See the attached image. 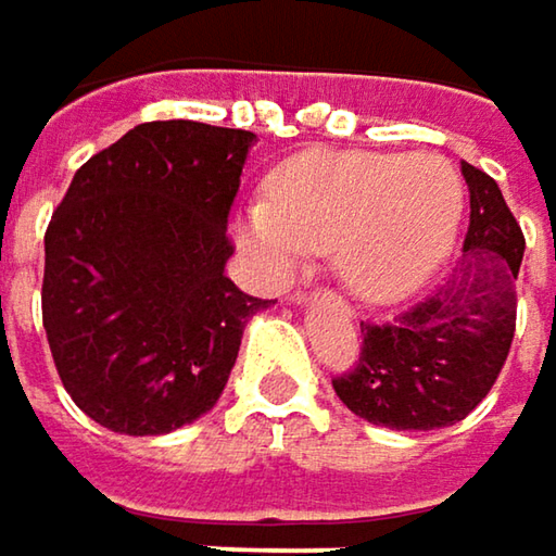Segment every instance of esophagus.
Returning <instances> with one entry per match:
<instances>
[{
	"label": "esophagus",
	"mask_w": 556,
	"mask_h": 556,
	"mask_svg": "<svg viewBox=\"0 0 556 556\" xmlns=\"http://www.w3.org/2000/svg\"><path fill=\"white\" fill-rule=\"evenodd\" d=\"M294 300H298V303H306L309 298H306V294H300V291H298V294H294ZM348 313H351V309H348Z\"/></svg>",
	"instance_id": "1"
}]
</instances>
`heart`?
I'll list each match as a JSON object with an SVG mask.
<instances>
[{
  "instance_id": "obj_1",
  "label": "heart",
  "mask_w": 556,
  "mask_h": 556,
  "mask_svg": "<svg viewBox=\"0 0 556 556\" xmlns=\"http://www.w3.org/2000/svg\"><path fill=\"white\" fill-rule=\"evenodd\" d=\"M268 202L240 220V240L268 271L288 278L313 253H332L357 298H408L456 243L465 192L437 154L313 148L285 161Z\"/></svg>"
}]
</instances>
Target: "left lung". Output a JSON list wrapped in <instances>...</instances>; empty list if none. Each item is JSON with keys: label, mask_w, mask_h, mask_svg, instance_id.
Returning a JSON list of instances; mask_svg holds the SVG:
<instances>
[{"label": "left lung", "mask_w": 556, "mask_h": 556, "mask_svg": "<svg viewBox=\"0 0 556 556\" xmlns=\"http://www.w3.org/2000/svg\"><path fill=\"white\" fill-rule=\"evenodd\" d=\"M471 215L453 281L389 323H361V354L332 379L357 417L392 430H437L471 415L500 377L516 332L526 237L500 186L462 164Z\"/></svg>", "instance_id": "8db88e82"}]
</instances>
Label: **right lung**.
I'll list each match as a JSON object with an SVG mask.
<instances>
[{
    "mask_svg": "<svg viewBox=\"0 0 556 556\" xmlns=\"http://www.w3.org/2000/svg\"><path fill=\"white\" fill-rule=\"evenodd\" d=\"M247 129L157 119L78 167L43 237V329L72 402L157 437L215 408L268 300L224 271Z\"/></svg>",
    "mask_w": 556,
    "mask_h": 556,
    "instance_id": "add662e5",
    "label": "right lung"
}]
</instances>
